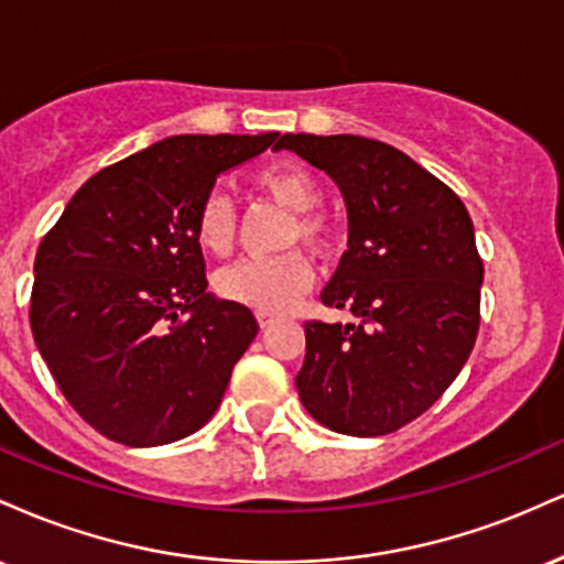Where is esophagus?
Here are the masks:
<instances>
[{
    "label": "esophagus",
    "mask_w": 564,
    "mask_h": 564,
    "mask_svg": "<svg viewBox=\"0 0 564 564\" xmlns=\"http://www.w3.org/2000/svg\"><path fill=\"white\" fill-rule=\"evenodd\" d=\"M275 321H278V315H273V313H257V323H260V328H270Z\"/></svg>",
    "instance_id": "esophagus-1"
}]
</instances>
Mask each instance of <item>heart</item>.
<instances>
[{
  "mask_svg": "<svg viewBox=\"0 0 564 564\" xmlns=\"http://www.w3.org/2000/svg\"><path fill=\"white\" fill-rule=\"evenodd\" d=\"M254 185L275 204L294 212L283 246L304 243L313 251H328L332 228L326 217L313 212L321 204V185L300 161H275L254 174ZM196 241L215 257H228L236 243V209L225 193H212L196 217ZM313 283V264L300 249L264 260H241L219 270L215 289L223 300L243 304L257 313H281L294 304Z\"/></svg>",
  "mask_w": 564,
  "mask_h": 564,
  "instance_id": "obj_1",
  "label": "heart"
}]
</instances>
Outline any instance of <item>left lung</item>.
Segmentation results:
<instances>
[{
    "label": "left lung",
    "mask_w": 564,
    "mask_h": 564,
    "mask_svg": "<svg viewBox=\"0 0 564 564\" xmlns=\"http://www.w3.org/2000/svg\"><path fill=\"white\" fill-rule=\"evenodd\" d=\"M275 148L332 174L349 219L321 300L358 321L304 323L300 400L341 435H390L440 400L475 347L482 260L469 212L387 142L283 134Z\"/></svg>",
    "instance_id": "left-lung-1"
}]
</instances>
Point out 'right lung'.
<instances>
[{
    "label": "right lung",
    "mask_w": 564,
    "mask_h": 564,
    "mask_svg": "<svg viewBox=\"0 0 564 564\" xmlns=\"http://www.w3.org/2000/svg\"><path fill=\"white\" fill-rule=\"evenodd\" d=\"M268 134H177L84 183L42 238L31 332L74 411L100 435L151 448L200 430L260 326L206 294L196 217L219 172Z\"/></svg>",
    "instance_id": "1"
}]
</instances>
